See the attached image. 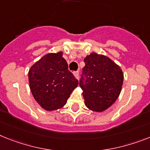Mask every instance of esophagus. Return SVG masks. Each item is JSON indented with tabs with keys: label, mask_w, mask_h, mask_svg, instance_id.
Here are the masks:
<instances>
[{
	"label": "esophagus",
	"mask_w": 150,
	"mask_h": 150,
	"mask_svg": "<svg viewBox=\"0 0 150 150\" xmlns=\"http://www.w3.org/2000/svg\"><path fill=\"white\" fill-rule=\"evenodd\" d=\"M73 75H74V76H75V77L77 79H79V72L78 71H74V72H73Z\"/></svg>",
	"instance_id": "1"
}]
</instances>
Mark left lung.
<instances>
[{"label": "left lung", "instance_id": "8db88e82", "mask_svg": "<svg viewBox=\"0 0 150 150\" xmlns=\"http://www.w3.org/2000/svg\"><path fill=\"white\" fill-rule=\"evenodd\" d=\"M79 85L85 104L93 111L107 110L117 99L121 91L124 75L120 66L110 58L95 52L84 59Z\"/></svg>", "mask_w": 150, "mask_h": 150}]
</instances>
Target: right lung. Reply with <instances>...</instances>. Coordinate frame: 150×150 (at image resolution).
I'll return each instance as SVG.
<instances>
[{
	"instance_id": "add662e5",
	"label": "right lung",
	"mask_w": 150,
	"mask_h": 150,
	"mask_svg": "<svg viewBox=\"0 0 150 150\" xmlns=\"http://www.w3.org/2000/svg\"><path fill=\"white\" fill-rule=\"evenodd\" d=\"M28 76L33 96L49 111L62 108L79 85L69 70L62 52L45 55L31 66Z\"/></svg>"
}]
</instances>
